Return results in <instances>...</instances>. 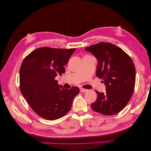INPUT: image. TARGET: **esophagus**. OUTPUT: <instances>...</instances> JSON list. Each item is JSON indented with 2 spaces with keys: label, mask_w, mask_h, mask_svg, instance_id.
<instances>
[{
  "label": "esophagus",
  "mask_w": 151,
  "mask_h": 151,
  "mask_svg": "<svg viewBox=\"0 0 151 151\" xmlns=\"http://www.w3.org/2000/svg\"><path fill=\"white\" fill-rule=\"evenodd\" d=\"M88 91V90H87V89H84V88H80L81 92H86Z\"/></svg>",
  "instance_id": "1"
}]
</instances>
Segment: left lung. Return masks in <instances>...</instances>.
<instances>
[{"label": "left lung", "mask_w": 151, "mask_h": 151, "mask_svg": "<svg viewBox=\"0 0 151 151\" xmlns=\"http://www.w3.org/2000/svg\"><path fill=\"white\" fill-rule=\"evenodd\" d=\"M98 59L96 76L103 80L105 92L96 91L97 99L91 104L96 112L113 115L121 111L133 94L136 69L130 57L122 48L102 42L85 48Z\"/></svg>", "instance_id": "1"}]
</instances>
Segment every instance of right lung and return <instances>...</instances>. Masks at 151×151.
<instances>
[{
    "label": "right lung",
    "instance_id": "1",
    "mask_svg": "<svg viewBox=\"0 0 151 151\" xmlns=\"http://www.w3.org/2000/svg\"><path fill=\"white\" fill-rule=\"evenodd\" d=\"M75 50L41 47L30 52L22 62L19 69L21 92L32 109L44 119L55 120L63 117L80 92L77 86L63 88L55 80L58 74L65 72L64 65Z\"/></svg>",
    "mask_w": 151,
    "mask_h": 151
}]
</instances>
